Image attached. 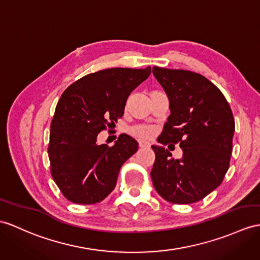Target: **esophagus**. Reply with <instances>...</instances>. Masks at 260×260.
<instances>
[{
    "label": "esophagus",
    "mask_w": 260,
    "mask_h": 260,
    "mask_svg": "<svg viewBox=\"0 0 260 260\" xmlns=\"http://www.w3.org/2000/svg\"><path fill=\"white\" fill-rule=\"evenodd\" d=\"M139 147H140L141 149H148V148H150V144L147 141L140 140V141H139Z\"/></svg>",
    "instance_id": "34e87169"
}]
</instances>
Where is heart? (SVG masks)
<instances>
[{
  "label": "heart",
  "mask_w": 260,
  "mask_h": 260,
  "mask_svg": "<svg viewBox=\"0 0 260 260\" xmlns=\"http://www.w3.org/2000/svg\"><path fill=\"white\" fill-rule=\"evenodd\" d=\"M132 134L140 139H149L151 138L152 134H153V131H152L150 126L140 125V126H136L135 129H132Z\"/></svg>",
  "instance_id": "b5f03b06"
}]
</instances>
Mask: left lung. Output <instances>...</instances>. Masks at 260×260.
Returning <instances> with one entry per match:
<instances>
[{
	"label": "left lung",
	"instance_id": "8db88e82",
	"mask_svg": "<svg viewBox=\"0 0 260 260\" xmlns=\"http://www.w3.org/2000/svg\"><path fill=\"white\" fill-rule=\"evenodd\" d=\"M152 73L169 97L171 113L157 138L162 145H152L151 179L170 203H195L218 187L229 170L235 120L224 94L204 76L156 66ZM169 143L180 144L181 159L162 147Z\"/></svg>",
	"mask_w": 260,
	"mask_h": 260
}]
</instances>
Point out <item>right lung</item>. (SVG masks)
I'll return each instance as SVG.
<instances>
[{"label": "right lung", "mask_w": 260, "mask_h": 260, "mask_svg": "<svg viewBox=\"0 0 260 260\" xmlns=\"http://www.w3.org/2000/svg\"><path fill=\"white\" fill-rule=\"evenodd\" d=\"M144 69L109 68L88 74L62 92L50 123V172L61 193L77 204L105 200L117 184L122 164L138 142L120 135L112 147L98 144V134L123 116L129 94L147 79Z\"/></svg>", "instance_id": "add662e5"}]
</instances>
